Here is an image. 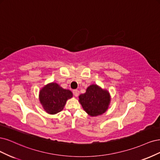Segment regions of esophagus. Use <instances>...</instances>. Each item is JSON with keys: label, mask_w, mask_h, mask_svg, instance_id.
<instances>
[{"label": "esophagus", "mask_w": 160, "mask_h": 160, "mask_svg": "<svg viewBox=\"0 0 160 160\" xmlns=\"http://www.w3.org/2000/svg\"><path fill=\"white\" fill-rule=\"evenodd\" d=\"M79 93H80V92L78 90H73V94L76 97L79 95Z\"/></svg>", "instance_id": "obj_1"}]
</instances>
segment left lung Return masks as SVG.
Returning <instances> with one entry per match:
<instances>
[{
    "mask_svg": "<svg viewBox=\"0 0 160 160\" xmlns=\"http://www.w3.org/2000/svg\"><path fill=\"white\" fill-rule=\"evenodd\" d=\"M79 102L90 116H97L107 110L110 102V94L107 90L92 84L86 89V93L79 96Z\"/></svg>",
    "mask_w": 160,
    "mask_h": 160,
    "instance_id": "obj_1",
    "label": "left lung"
}]
</instances>
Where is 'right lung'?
Here are the masks:
<instances>
[{"label": "right lung", "mask_w": 160, "mask_h": 160, "mask_svg": "<svg viewBox=\"0 0 160 160\" xmlns=\"http://www.w3.org/2000/svg\"><path fill=\"white\" fill-rule=\"evenodd\" d=\"M72 97L69 90L63 89L58 84L50 83L40 90L39 98L45 111L55 114L63 110L67 100Z\"/></svg>", "instance_id": "add662e5"}]
</instances>
